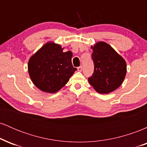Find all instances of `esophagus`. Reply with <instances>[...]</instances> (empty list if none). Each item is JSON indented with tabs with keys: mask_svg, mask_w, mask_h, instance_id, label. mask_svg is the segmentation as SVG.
Returning <instances> with one entry per match:
<instances>
[{
	"mask_svg": "<svg viewBox=\"0 0 147 147\" xmlns=\"http://www.w3.org/2000/svg\"><path fill=\"white\" fill-rule=\"evenodd\" d=\"M77 70H78V71H79V72L82 71V66L78 67V68H77Z\"/></svg>",
	"mask_w": 147,
	"mask_h": 147,
	"instance_id": "esophagus-1",
	"label": "esophagus"
}]
</instances>
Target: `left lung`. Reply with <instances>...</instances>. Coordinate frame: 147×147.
Listing matches in <instances>:
<instances>
[{
	"label": "left lung",
	"mask_w": 147,
	"mask_h": 147,
	"mask_svg": "<svg viewBox=\"0 0 147 147\" xmlns=\"http://www.w3.org/2000/svg\"><path fill=\"white\" fill-rule=\"evenodd\" d=\"M91 48L95 67L88 82L99 93L113 92L120 86L125 78V60L105 42H98Z\"/></svg>",
	"instance_id": "1"
}]
</instances>
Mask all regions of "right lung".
I'll use <instances>...</instances> for the list:
<instances>
[{
  "instance_id": "obj_1",
  "label": "right lung",
  "mask_w": 147,
  "mask_h": 147,
  "mask_svg": "<svg viewBox=\"0 0 147 147\" xmlns=\"http://www.w3.org/2000/svg\"><path fill=\"white\" fill-rule=\"evenodd\" d=\"M60 45L45 43L28 62L30 78L38 89L55 93L65 85L77 70L72 64V53L63 52Z\"/></svg>"
}]
</instances>
